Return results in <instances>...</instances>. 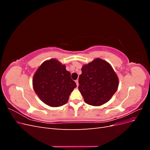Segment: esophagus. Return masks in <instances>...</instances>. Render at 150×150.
Wrapping results in <instances>:
<instances>
[{
    "instance_id": "34e87169",
    "label": "esophagus",
    "mask_w": 150,
    "mask_h": 150,
    "mask_svg": "<svg viewBox=\"0 0 150 150\" xmlns=\"http://www.w3.org/2000/svg\"><path fill=\"white\" fill-rule=\"evenodd\" d=\"M75 82H76V85H77V86H78H78H79V83H78V79H76V80L75 81Z\"/></svg>"
}]
</instances>
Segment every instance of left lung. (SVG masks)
I'll use <instances>...</instances> for the list:
<instances>
[{"label":"left lung","mask_w":150,"mask_h":150,"mask_svg":"<svg viewBox=\"0 0 150 150\" xmlns=\"http://www.w3.org/2000/svg\"><path fill=\"white\" fill-rule=\"evenodd\" d=\"M79 78V90L84 101L94 106L108 102L118 87V78L111 65L96 59L82 67Z\"/></svg>","instance_id":"1"}]
</instances>
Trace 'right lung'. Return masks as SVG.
Instances as JSON below:
<instances>
[{
	"label": "right lung",
	"instance_id": "right-lung-1",
	"mask_svg": "<svg viewBox=\"0 0 150 150\" xmlns=\"http://www.w3.org/2000/svg\"><path fill=\"white\" fill-rule=\"evenodd\" d=\"M33 88L39 98L48 106L58 107L67 103L71 93L76 84L56 59L44 62L34 76Z\"/></svg>",
	"mask_w": 150,
	"mask_h": 150
}]
</instances>
